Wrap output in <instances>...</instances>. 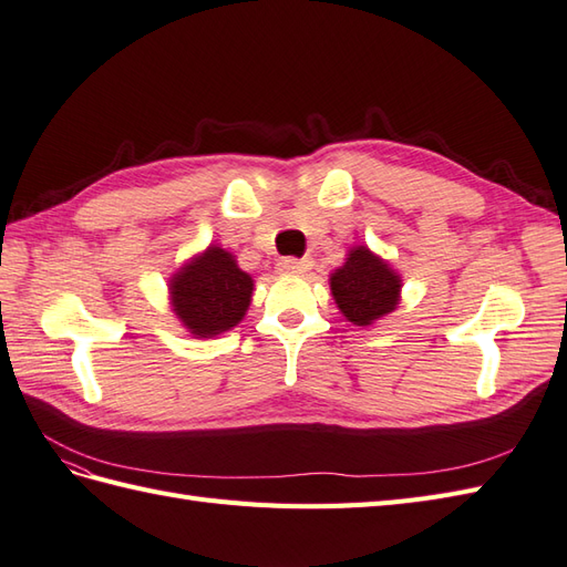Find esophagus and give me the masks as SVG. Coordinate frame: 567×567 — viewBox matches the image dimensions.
Wrapping results in <instances>:
<instances>
[{"label": "esophagus", "instance_id": "1", "mask_svg": "<svg viewBox=\"0 0 567 567\" xmlns=\"http://www.w3.org/2000/svg\"><path fill=\"white\" fill-rule=\"evenodd\" d=\"M311 266H313L311 258H282L278 264V270L282 275H303L311 270Z\"/></svg>", "mask_w": 567, "mask_h": 567}]
</instances>
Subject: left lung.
Instances as JSON below:
<instances>
[{"instance_id": "left-lung-1", "label": "left lung", "mask_w": 567, "mask_h": 567, "mask_svg": "<svg viewBox=\"0 0 567 567\" xmlns=\"http://www.w3.org/2000/svg\"><path fill=\"white\" fill-rule=\"evenodd\" d=\"M400 289V275L367 246H354L344 266L330 275L332 299L354 326H371L395 311Z\"/></svg>"}]
</instances>
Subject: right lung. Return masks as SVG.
<instances>
[{
    "label": "right lung",
    "instance_id": "1",
    "mask_svg": "<svg viewBox=\"0 0 567 567\" xmlns=\"http://www.w3.org/2000/svg\"><path fill=\"white\" fill-rule=\"evenodd\" d=\"M254 280L235 256L210 244L169 280L172 311L194 338H215L235 328L251 303Z\"/></svg>",
    "mask_w": 567,
    "mask_h": 567
}]
</instances>
